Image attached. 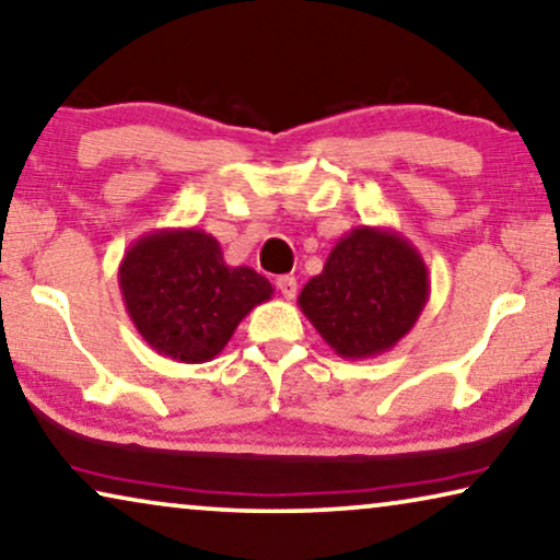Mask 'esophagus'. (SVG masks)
Here are the masks:
<instances>
[{"label":"esophagus","instance_id":"1","mask_svg":"<svg viewBox=\"0 0 560 560\" xmlns=\"http://www.w3.org/2000/svg\"><path fill=\"white\" fill-rule=\"evenodd\" d=\"M277 289L283 294V299H294V294H296V279L289 277V273H283V277L277 279Z\"/></svg>","mask_w":560,"mask_h":560}]
</instances>
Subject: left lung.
Returning <instances> with one entry per match:
<instances>
[{
  "mask_svg": "<svg viewBox=\"0 0 560 560\" xmlns=\"http://www.w3.org/2000/svg\"><path fill=\"white\" fill-rule=\"evenodd\" d=\"M429 291V269L411 241L390 228L358 225L335 243L296 304L337 355L368 360L411 332Z\"/></svg>",
  "mask_w": 560,
  "mask_h": 560,
  "instance_id": "8db88e82",
  "label": "left lung"
}]
</instances>
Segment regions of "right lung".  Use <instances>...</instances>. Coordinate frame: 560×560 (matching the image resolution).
Listing matches in <instances>:
<instances>
[{
  "mask_svg": "<svg viewBox=\"0 0 560 560\" xmlns=\"http://www.w3.org/2000/svg\"><path fill=\"white\" fill-rule=\"evenodd\" d=\"M126 312L149 348L177 362H208L254 306L273 296L250 266H228L223 248L198 228L141 235L119 266Z\"/></svg>",
  "mask_w": 560,
  "mask_h": 560,
  "instance_id": "add662e5",
  "label": "right lung"
}]
</instances>
